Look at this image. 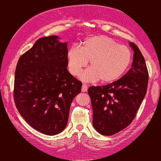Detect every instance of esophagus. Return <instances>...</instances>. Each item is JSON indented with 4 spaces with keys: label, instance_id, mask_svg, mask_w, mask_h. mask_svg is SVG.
Instances as JSON below:
<instances>
[{
    "label": "esophagus",
    "instance_id": "obj_1",
    "mask_svg": "<svg viewBox=\"0 0 161 161\" xmlns=\"http://www.w3.org/2000/svg\"><path fill=\"white\" fill-rule=\"evenodd\" d=\"M87 86L84 84L82 85V87H81V92H85L87 91Z\"/></svg>",
    "mask_w": 161,
    "mask_h": 161
}]
</instances>
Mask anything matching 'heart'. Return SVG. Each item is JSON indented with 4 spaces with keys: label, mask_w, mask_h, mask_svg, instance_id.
I'll use <instances>...</instances> for the list:
<instances>
[{
    "label": "heart",
    "mask_w": 161,
    "mask_h": 161,
    "mask_svg": "<svg viewBox=\"0 0 161 161\" xmlns=\"http://www.w3.org/2000/svg\"><path fill=\"white\" fill-rule=\"evenodd\" d=\"M132 57L131 50L126 46L119 45L107 36H94L86 39L80 48L73 47L68 51V68L71 75L77 76L90 62V69L81 75L82 80L109 84L124 75Z\"/></svg>",
    "instance_id": "b5f03b06"
}]
</instances>
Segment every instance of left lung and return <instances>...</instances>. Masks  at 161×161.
<instances>
[{"mask_svg":"<svg viewBox=\"0 0 161 161\" xmlns=\"http://www.w3.org/2000/svg\"><path fill=\"white\" fill-rule=\"evenodd\" d=\"M132 67L119 80L104 86H90L88 94L93 110V126L99 134L113 136L133 120L147 92L148 83L145 58L137 46Z\"/></svg>","mask_w":161,"mask_h":161,"instance_id":"8db88e82","label":"left lung"}]
</instances>
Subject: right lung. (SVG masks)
<instances>
[{
	"label": "right lung",
	"mask_w": 161,
	"mask_h": 161,
	"mask_svg": "<svg viewBox=\"0 0 161 161\" xmlns=\"http://www.w3.org/2000/svg\"><path fill=\"white\" fill-rule=\"evenodd\" d=\"M58 36L38 39L19 58L14 80V102L33 128L48 136L67 126L71 104L82 83L67 70V43Z\"/></svg>",
	"instance_id": "add662e5"
}]
</instances>
